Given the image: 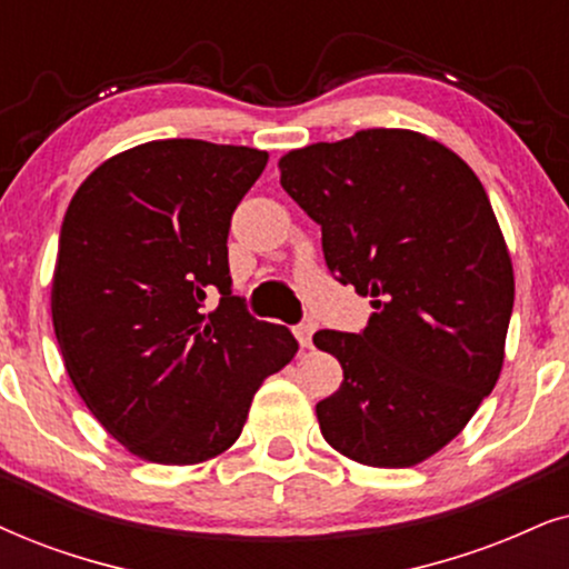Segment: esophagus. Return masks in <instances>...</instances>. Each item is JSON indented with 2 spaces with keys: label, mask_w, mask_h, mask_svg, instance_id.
Wrapping results in <instances>:
<instances>
[{
  "label": "esophagus",
  "mask_w": 569,
  "mask_h": 569,
  "mask_svg": "<svg viewBox=\"0 0 569 569\" xmlns=\"http://www.w3.org/2000/svg\"><path fill=\"white\" fill-rule=\"evenodd\" d=\"M312 333H315L312 322H299V326H293V336H297L301 349L312 347Z\"/></svg>",
  "instance_id": "1"
}]
</instances>
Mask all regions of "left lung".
Masks as SVG:
<instances>
[{"label":"left lung","instance_id":"8db88e82","mask_svg":"<svg viewBox=\"0 0 569 569\" xmlns=\"http://www.w3.org/2000/svg\"><path fill=\"white\" fill-rule=\"evenodd\" d=\"M280 186L322 231L338 283L370 297L359 333L318 330L343 383L326 441L370 467H412L462 430L499 380L512 260L465 160L428 136L368 128L280 157Z\"/></svg>","mask_w":569,"mask_h":569}]
</instances>
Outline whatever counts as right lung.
I'll return each instance as SVG.
<instances>
[{
	"label": "right lung",
	"mask_w": 569,
	"mask_h": 569,
	"mask_svg": "<svg viewBox=\"0 0 569 569\" xmlns=\"http://www.w3.org/2000/svg\"><path fill=\"white\" fill-rule=\"evenodd\" d=\"M268 152L149 141L99 164L64 212L52 322L91 415L136 457L197 465L247 422L299 343L231 291V218ZM207 292H220L201 313Z\"/></svg>",
	"instance_id": "add662e5"
}]
</instances>
